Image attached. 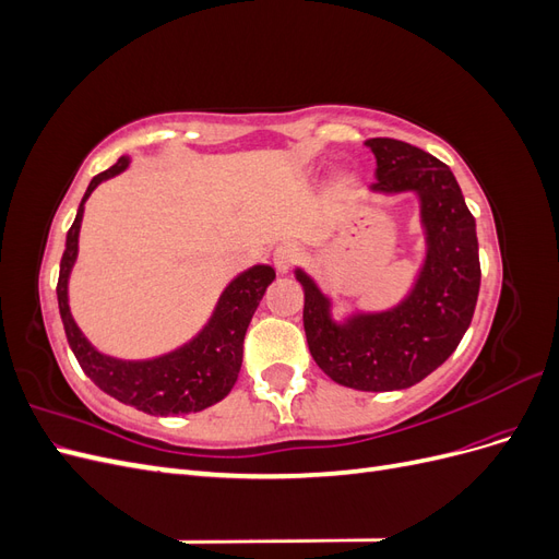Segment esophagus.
Returning a JSON list of instances; mask_svg holds the SVG:
<instances>
[{
    "label": "esophagus",
    "instance_id": "1",
    "mask_svg": "<svg viewBox=\"0 0 559 559\" xmlns=\"http://www.w3.org/2000/svg\"><path fill=\"white\" fill-rule=\"evenodd\" d=\"M298 257H300L298 245H294V242H282V245L275 249L273 261H275V267L280 270V273H286V270H289V267L298 261Z\"/></svg>",
    "mask_w": 559,
    "mask_h": 559
}]
</instances>
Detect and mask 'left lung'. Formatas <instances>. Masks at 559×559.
<instances>
[{
  "mask_svg": "<svg viewBox=\"0 0 559 559\" xmlns=\"http://www.w3.org/2000/svg\"><path fill=\"white\" fill-rule=\"evenodd\" d=\"M366 146L376 154L373 193H415L427 257L411 294L382 312H357L343 324L331 298L296 267L306 292L302 326L317 366L343 386L392 392L413 386L441 366L464 337L480 292L476 218L450 167L427 151L389 138Z\"/></svg>",
  "mask_w": 559,
  "mask_h": 559,
  "instance_id": "obj_1",
  "label": "left lung"
}]
</instances>
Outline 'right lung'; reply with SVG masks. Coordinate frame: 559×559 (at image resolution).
I'll list each match as a JSON object with an SVG mask.
<instances>
[{
    "instance_id": "right-lung-1",
    "label": "right lung",
    "mask_w": 559,
    "mask_h": 559,
    "mask_svg": "<svg viewBox=\"0 0 559 559\" xmlns=\"http://www.w3.org/2000/svg\"><path fill=\"white\" fill-rule=\"evenodd\" d=\"M128 165L130 158L121 156L109 170L93 177L79 205L74 224L67 233L58 277V308L67 343H70L83 373L116 401L160 417L200 413L226 399L235 380H238L247 326L270 282L275 280V270L270 265H253L235 277L218 298L207 324L193 341L175 352L144 361H123L97 352L88 343V337L81 333L70 312L67 284H70V273L79 253L83 205L99 183L121 175Z\"/></svg>"
}]
</instances>
